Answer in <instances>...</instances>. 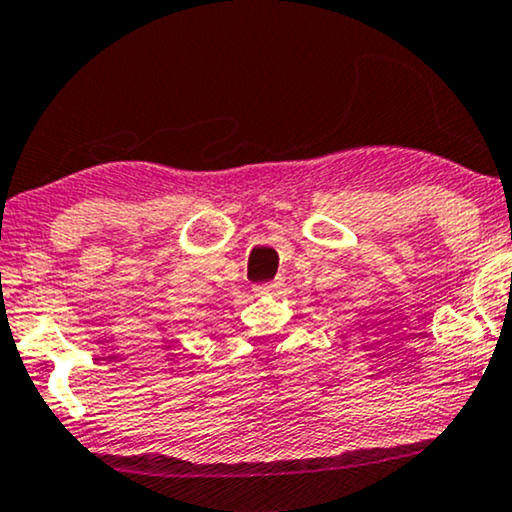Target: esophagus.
I'll use <instances>...</instances> for the list:
<instances>
[{
	"instance_id": "1",
	"label": "esophagus",
	"mask_w": 512,
	"mask_h": 512,
	"mask_svg": "<svg viewBox=\"0 0 512 512\" xmlns=\"http://www.w3.org/2000/svg\"><path fill=\"white\" fill-rule=\"evenodd\" d=\"M276 288H278V283H276V281L257 283V286H255V293H257V295H267V293H271V290H276Z\"/></svg>"
}]
</instances>
